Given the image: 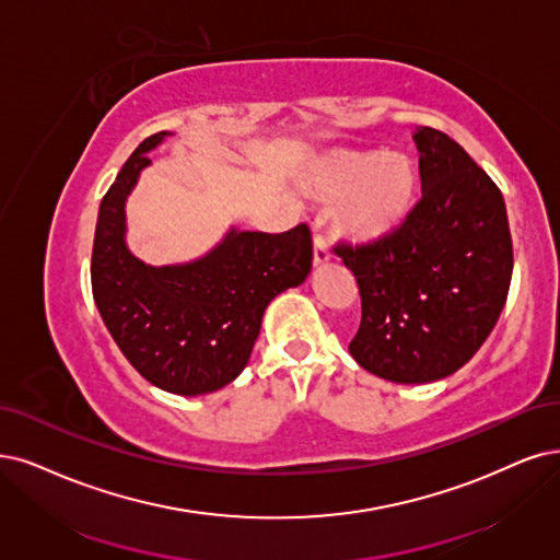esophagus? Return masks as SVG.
<instances>
[{
    "label": "esophagus",
    "mask_w": 560,
    "mask_h": 560,
    "mask_svg": "<svg viewBox=\"0 0 560 560\" xmlns=\"http://www.w3.org/2000/svg\"><path fill=\"white\" fill-rule=\"evenodd\" d=\"M329 258H332V254H329L325 237H323L320 233H316V235H314V265H316V267H318V265H325Z\"/></svg>",
    "instance_id": "esophagus-1"
}]
</instances>
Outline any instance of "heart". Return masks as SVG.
<instances>
[{
  "label": "heart",
  "mask_w": 560,
  "mask_h": 560,
  "mask_svg": "<svg viewBox=\"0 0 560 560\" xmlns=\"http://www.w3.org/2000/svg\"><path fill=\"white\" fill-rule=\"evenodd\" d=\"M416 165L404 154H339L302 182L318 200H341L337 228L358 242L378 240L406 219L416 196Z\"/></svg>",
  "instance_id": "obj_1"
}]
</instances>
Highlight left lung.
Segmentation results:
<instances>
[{"label":"left lung","instance_id":"obj_1","mask_svg":"<svg viewBox=\"0 0 560 560\" xmlns=\"http://www.w3.org/2000/svg\"><path fill=\"white\" fill-rule=\"evenodd\" d=\"M412 140L420 152L418 205L392 233L335 246L362 298L350 355L404 385L441 381L478 353L512 279L499 186L443 131L420 127Z\"/></svg>","mask_w":560,"mask_h":560}]
</instances>
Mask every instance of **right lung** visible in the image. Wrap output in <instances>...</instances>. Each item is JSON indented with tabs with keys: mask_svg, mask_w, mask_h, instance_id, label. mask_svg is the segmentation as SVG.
<instances>
[{
	"mask_svg": "<svg viewBox=\"0 0 560 560\" xmlns=\"http://www.w3.org/2000/svg\"><path fill=\"white\" fill-rule=\"evenodd\" d=\"M168 131L144 138L103 196L92 248V293L138 374L182 397L233 383L252 358L267 304L312 272V233L231 228L198 260L148 265L127 246V196Z\"/></svg>",
	"mask_w": 560,
	"mask_h": 560,
	"instance_id": "right-lung-1",
	"label": "right lung"
}]
</instances>
